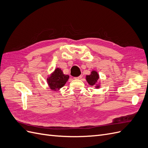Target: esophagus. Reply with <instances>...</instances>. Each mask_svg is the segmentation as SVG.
<instances>
[{"instance_id": "34e87169", "label": "esophagus", "mask_w": 148, "mask_h": 148, "mask_svg": "<svg viewBox=\"0 0 148 148\" xmlns=\"http://www.w3.org/2000/svg\"><path fill=\"white\" fill-rule=\"evenodd\" d=\"M82 76H79V77H75L74 79H82Z\"/></svg>"}]
</instances>
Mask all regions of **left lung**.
I'll list each match as a JSON object with an SVG mask.
<instances>
[{
    "label": "left lung",
    "mask_w": 148,
    "mask_h": 148,
    "mask_svg": "<svg viewBox=\"0 0 148 148\" xmlns=\"http://www.w3.org/2000/svg\"><path fill=\"white\" fill-rule=\"evenodd\" d=\"M86 80L88 83L95 88L99 89L101 87V83L99 80V75L96 70H92L91 74L86 76Z\"/></svg>",
    "instance_id": "8db88e82"
}]
</instances>
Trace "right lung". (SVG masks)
Returning a JSON list of instances; mask_svg holds the SVG:
<instances>
[{
	"label": "right lung",
	"instance_id": "obj_1",
	"mask_svg": "<svg viewBox=\"0 0 148 148\" xmlns=\"http://www.w3.org/2000/svg\"><path fill=\"white\" fill-rule=\"evenodd\" d=\"M69 79V76L64 74L60 68H56L52 73L48 75L47 83L51 90L58 91L64 86Z\"/></svg>",
	"mask_w": 148,
	"mask_h": 148
}]
</instances>
